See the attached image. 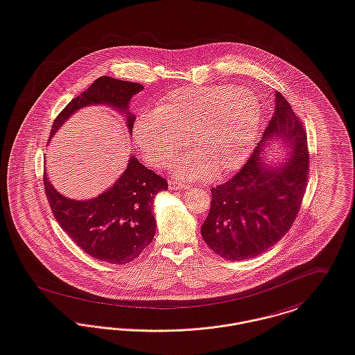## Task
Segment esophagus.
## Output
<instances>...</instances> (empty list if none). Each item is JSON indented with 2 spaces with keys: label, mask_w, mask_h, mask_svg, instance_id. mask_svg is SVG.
<instances>
[{
  "label": "esophagus",
  "mask_w": 355,
  "mask_h": 355,
  "mask_svg": "<svg viewBox=\"0 0 355 355\" xmlns=\"http://www.w3.org/2000/svg\"><path fill=\"white\" fill-rule=\"evenodd\" d=\"M191 186L189 184H184V183H178L175 180H171L169 182V190L171 191H176V190H189Z\"/></svg>",
  "instance_id": "1"
}]
</instances>
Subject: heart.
Here are the masks:
<instances>
[{"label":"heart","instance_id":"1","mask_svg":"<svg viewBox=\"0 0 355 355\" xmlns=\"http://www.w3.org/2000/svg\"><path fill=\"white\" fill-rule=\"evenodd\" d=\"M263 108L250 89L207 85L172 92L155 112L141 114L134 141L146 162L168 166L187 144L193 153L175 164L182 179H205L213 169L223 175L250 156Z\"/></svg>","mask_w":355,"mask_h":355}]
</instances>
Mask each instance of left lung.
<instances>
[{"instance_id":"8db88e82","label":"left lung","mask_w":355,"mask_h":355,"mask_svg":"<svg viewBox=\"0 0 355 355\" xmlns=\"http://www.w3.org/2000/svg\"><path fill=\"white\" fill-rule=\"evenodd\" d=\"M275 141L290 156L271 164L261 152ZM308 172L306 132L289 101L275 92L274 114L257 149L230 180L210 190V211L200 227L205 243L227 260L255 258L271 248L298 214Z\"/></svg>"}]
</instances>
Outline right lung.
<instances>
[{
	"instance_id": "obj_1",
	"label": "right lung",
	"mask_w": 355,
	"mask_h": 355,
	"mask_svg": "<svg viewBox=\"0 0 355 355\" xmlns=\"http://www.w3.org/2000/svg\"><path fill=\"white\" fill-rule=\"evenodd\" d=\"M144 87L108 76L74 97L55 118L50 139L80 108L108 105L126 118L130 137L135 116L129 112L131 97ZM44 191L51 211L67 236L89 257L112 264H125L139 257L156 233L153 202L168 189L166 180L148 169L131 155L126 169L107 191L96 198L77 200L66 198L43 175Z\"/></svg>"
}]
</instances>
